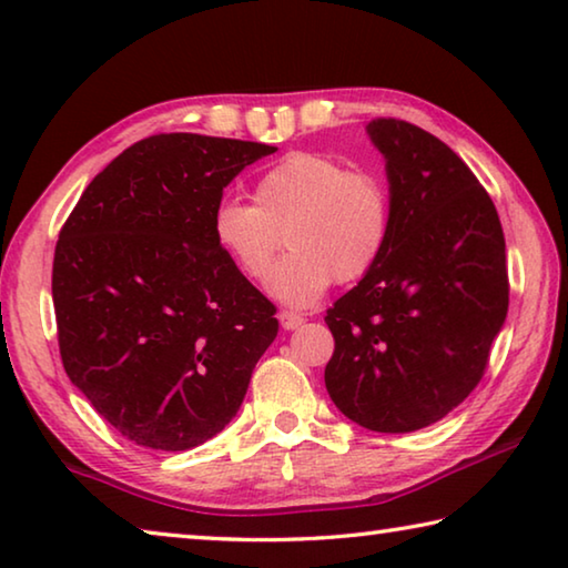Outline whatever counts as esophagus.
Segmentation results:
<instances>
[{"label":"esophagus","instance_id":"esophagus-1","mask_svg":"<svg viewBox=\"0 0 568 568\" xmlns=\"http://www.w3.org/2000/svg\"><path fill=\"white\" fill-rule=\"evenodd\" d=\"M277 318H281V325L285 331H295V328H301V325L305 323V318L301 313H291V311H283L281 315H277Z\"/></svg>","mask_w":568,"mask_h":568}]
</instances>
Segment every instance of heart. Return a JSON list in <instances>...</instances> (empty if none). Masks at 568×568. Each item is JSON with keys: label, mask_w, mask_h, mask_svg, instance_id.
<instances>
[{"label": "heart", "mask_w": 568, "mask_h": 568, "mask_svg": "<svg viewBox=\"0 0 568 568\" xmlns=\"http://www.w3.org/2000/svg\"><path fill=\"white\" fill-rule=\"evenodd\" d=\"M390 225L388 182L323 152H287L257 175L253 205L223 200L210 223L215 245L253 283L267 281L283 233L291 253L275 267L273 293L291 305L315 303L333 281L368 275Z\"/></svg>", "instance_id": "b5f03b06"}]
</instances>
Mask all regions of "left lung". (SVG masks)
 Segmentation results:
<instances>
[{
    "label": "left lung",
    "instance_id": "left-lung-1",
    "mask_svg": "<svg viewBox=\"0 0 568 568\" xmlns=\"http://www.w3.org/2000/svg\"><path fill=\"white\" fill-rule=\"evenodd\" d=\"M393 225L363 281L328 307L325 388L343 416L410 434L448 416L484 378L508 311L506 240L484 185L446 142L376 118Z\"/></svg>",
    "mask_w": 568,
    "mask_h": 568
}]
</instances>
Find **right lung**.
Instances as JSON below:
<instances>
[{
    "label": "right lung",
    "instance_id": "add662e5",
    "mask_svg": "<svg viewBox=\"0 0 568 568\" xmlns=\"http://www.w3.org/2000/svg\"><path fill=\"white\" fill-rule=\"evenodd\" d=\"M263 142L150 134L64 220L52 301L67 376L132 444L187 450L220 434L277 335L275 305L213 240L223 187Z\"/></svg>",
    "mask_w": 568,
    "mask_h": 568
}]
</instances>
